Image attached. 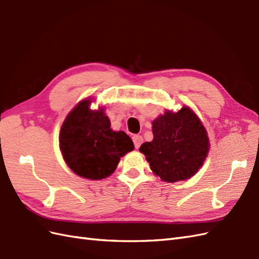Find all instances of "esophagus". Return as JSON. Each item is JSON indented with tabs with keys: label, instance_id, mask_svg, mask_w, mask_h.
Masks as SVG:
<instances>
[{
	"label": "esophagus",
	"instance_id": "esophagus-1",
	"mask_svg": "<svg viewBox=\"0 0 259 259\" xmlns=\"http://www.w3.org/2000/svg\"><path fill=\"white\" fill-rule=\"evenodd\" d=\"M143 137L140 135H134L133 136V142H134V146L136 149H138L140 147V145L143 144Z\"/></svg>",
	"mask_w": 259,
	"mask_h": 259
}]
</instances>
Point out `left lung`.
<instances>
[{"label": "left lung", "mask_w": 259, "mask_h": 259, "mask_svg": "<svg viewBox=\"0 0 259 259\" xmlns=\"http://www.w3.org/2000/svg\"><path fill=\"white\" fill-rule=\"evenodd\" d=\"M152 142L144 143L139 151L164 182L189 179L203 165L208 153V137L190 108L183 107L178 112L166 110L152 122Z\"/></svg>", "instance_id": "1"}]
</instances>
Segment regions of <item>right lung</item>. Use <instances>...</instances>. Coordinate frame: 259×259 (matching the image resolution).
Listing matches in <instances>:
<instances>
[{
	"mask_svg": "<svg viewBox=\"0 0 259 259\" xmlns=\"http://www.w3.org/2000/svg\"><path fill=\"white\" fill-rule=\"evenodd\" d=\"M84 99L67 115L59 135V147L67 165L76 175L92 180L108 177L120 158L134 149L130 136L110 128L104 109L92 110Z\"/></svg>",
	"mask_w": 259,
	"mask_h": 259,
	"instance_id": "1",
	"label": "right lung"
}]
</instances>
